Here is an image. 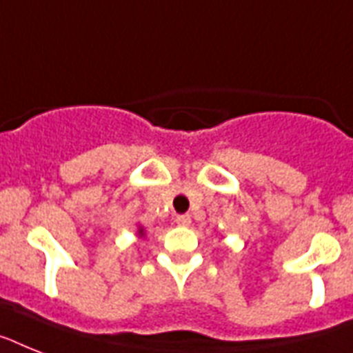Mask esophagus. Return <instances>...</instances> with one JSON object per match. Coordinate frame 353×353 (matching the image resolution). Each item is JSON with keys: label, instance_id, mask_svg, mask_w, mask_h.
I'll return each mask as SVG.
<instances>
[{"label": "esophagus", "instance_id": "34e87169", "mask_svg": "<svg viewBox=\"0 0 353 353\" xmlns=\"http://www.w3.org/2000/svg\"><path fill=\"white\" fill-rule=\"evenodd\" d=\"M176 223L179 226H188L192 223V219H190V216H188V214H183V216L176 217Z\"/></svg>", "mask_w": 353, "mask_h": 353}]
</instances>
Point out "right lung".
<instances>
[{
    "label": "right lung",
    "instance_id": "obj_1",
    "mask_svg": "<svg viewBox=\"0 0 353 353\" xmlns=\"http://www.w3.org/2000/svg\"><path fill=\"white\" fill-rule=\"evenodd\" d=\"M137 237H139V239H143V237H145V228H143L141 225L137 226Z\"/></svg>",
    "mask_w": 353,
    "mask_h": 353
}]
</instances>
